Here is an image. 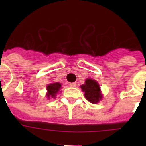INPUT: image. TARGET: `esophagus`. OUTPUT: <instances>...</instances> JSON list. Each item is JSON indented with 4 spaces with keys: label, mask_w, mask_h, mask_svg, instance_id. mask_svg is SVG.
<instances>
[{
    "label": "esophagus",
    "mask_w": 146,
    "mask_h": 146,
    "mask_svg": "<svg viewBox=\"0 0 146 146\" xmlns=\"http://www.w3.org/2000/svg\"><path fill=\"white\" fill-rule=\"evenodd\" d=\"M70 87H76V82H70Z\"/></svg>",
    "instance_id": "obj_1"
}]
</instances>
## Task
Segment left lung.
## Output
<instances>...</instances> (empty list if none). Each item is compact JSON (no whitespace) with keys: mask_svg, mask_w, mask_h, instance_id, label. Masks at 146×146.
I'll use <instances>...</instances> for the list:
<instances>
[{"mask_svg":"<svg viewBox=\"0 0 146 146\" xmlns=\"http://www.w3.org/2000/svg\"><path fill=\"white\" fill-rule=\"evenodd\" d=\"M82 92H84V96L88 101L91 103L96 104L102 100V95L101 89L98 82L92 79H87L85 81V84L81 86Z\"/></svg>","mask_w":146,"mask_h":146,"instance_id":"left-lung-1","label":"left lung"}]
</instances>
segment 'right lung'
Returning <instances> with one entry per match:
<instances>
[{
  "instance_id": "obj_1",
  "label": "right lung",
  "mask_w": 146,
  "mask_h": 146,
  "mask_svg": "<svg viewBox=\"0 0 146 146\" xmlns=\"http://www.w3.org/2000/svg\"><path fill=\"white\" fill-rule=\"evenodd\" d=\"M61 88V84L60 82H54V83H50L47 86V92L46 96L48 98H54L57 96V92L60 91V89Z\"/></svg>"
}]
</instances>
